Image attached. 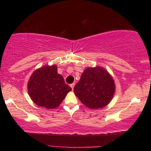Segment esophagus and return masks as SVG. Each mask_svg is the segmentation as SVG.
<instances>
[{
	"label": "esophagus",
	"instance_id": "1",
	"mask_svg": "<svg viewBox=\"0 0 151 151\" xmlns=\"http://www.w3.org/2000/svg\"><path fill=\"white\" fill-rule=\"evenodd\" d=\"M75 84H76L75 83H72V84H71V85H70V86H71L72 89H73V87H74V86H75Z\"/></svg>",
	"mask_w": 151,
	"mask_h": 151
}]
</instances>
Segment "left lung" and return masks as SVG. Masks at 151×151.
Here are the masks:
<instances>
[{"instance_id":"1","label":"left lung","mask_w":151,"mask_h":151,"mask_svg":"<svg viewBox=\"0 0 151 151\" xmlns=\"http://www.w3.org/2000/svg\"><path fill=\"white\" fill-rule=\"evenodd\" d=\"M73 90L76 96L86 107L98 109L107 106L112 100L115 84L107 70L97 66L84 70Z\"/></svg>"}]
</instances>
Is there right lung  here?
I'll list each match as a JSON object with an SVG mask.
<instances>
[{"label":"right lung","instance_id":"obj_1","mask_svg":"<svg viewBox=\"0 0 151 151\" xmlns=\"http://www.w3.org/2000/svg\"><path fill=\"white\" fill-rule=\"evenodd\" d=\"M29 97L39 106L51 109L59 106L71 91L63 76L58 73L57 65H45L33 72L27 83Z\"/></svg>","mask_w":151,"mask_h":151}]
</instances>
